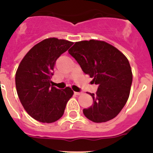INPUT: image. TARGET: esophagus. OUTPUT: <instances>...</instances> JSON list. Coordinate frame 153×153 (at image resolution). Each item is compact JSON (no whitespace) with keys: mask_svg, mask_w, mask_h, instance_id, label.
<instances>
[{"mask_svg":"<svg viewBox=\"0 0 153 153\" xmlns=\"http://www.w3.org/2000/svg\"><path fill=\"white\" fill-rule=\"evenodd\" d=\"M74 94H75V95H80L82 94V92H74Z\"/></svg>","mask_w":153,"mask_h":153,"instance_id":"1","label":"esophagus"}]
</instances>
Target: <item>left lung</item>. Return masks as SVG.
I'll return each instance as SVG.
<instances>
[{"label": "left lung", "mask_w": 153, "mask_h": 153, "mask_svg": "<svg viewBox=\"0 0 153 153\" xmlns=\"http://www.w3.org/2000/svg\"><path fill=\"white\" fill-rule=\"evenodd\" d=\"M68 52L99 85L96 94L90 93L94 102L83 109L85 116L95 123L116 117L128 100L133 78L126 56L115 46L98 40L75 42Z\"/></svg>", "instance_id": "obj_1"}]
</instances>
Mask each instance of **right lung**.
Returning <instances> with one entry per match:
<instances>
[{"instance_id": "1", "label": "right lung", "mask_w": 153, "mask_h": 153, "mask_svg": "<svg viewBox=\"0 0 153 153\" xmlns=\"http://www.w3.org/2000/svg\"><path fill=\"white\" fill-rule=\"evenodd\" d=\"M73 44L67 40L46 38L35 45L18 67L15 75L18 97L26 112L38 121H56L73 97L70 87L60 90L51 85L56 59Z\"/></svg>"}]
</instances>
